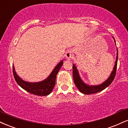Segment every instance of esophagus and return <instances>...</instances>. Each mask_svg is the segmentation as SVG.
<instances>
[{
  "label": "esophagus",
  "instance_id": "esophagus-1",
  "mask_svg": "<svg viewBox=\"0 0 128 128\" xmlns=\"http://www.w3.org/2000/svg\"><path fill=\"white\" fill-rule=\"evenodd\" d=\"M65 57L68 60H71L72 58H74V54L72 51H68V52H66L65 54Z\"/></svg>",
  "mask_w": 128,
  "mask_h": 128
}]
</instances>
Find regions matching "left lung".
I'll return each instance as SVG.
<instances>
[{"label":"left lung","mask_w":128,"mask_h":128,"mask_svg":"<svg viewBox=\"0 0 128 128\" xmlns=\"http://www.w3.org/2000/svg\"><path fill=\"white\" fill-rule=\"evenodd\" d=\"M116 42V41H115ZM118 51L117 52V57H116V60L115 62V65L114 67L113 70L112 71V74H111L110 77L102 84L99 86H88L86 85V84L84 83L81 80L80 77L78 70H76V66L74 64L72 66L73 69V78L74 81V83L76 84V86L78 89L81 92L82 94H96V93L100 92H101L105 88H107L108 86L111 84V83L112 82V81L114 79L116 74V70H117V64H118Z\"/></svg>","instance_id":"8db88e82"}]
</instances>
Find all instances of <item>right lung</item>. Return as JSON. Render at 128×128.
Segmentation results:
<instances>
[{"label": "right lung", "mask_w": 128, "mask_h": 128, "mask_svg": "<svg viewBox=\"0 0 128 128\" xmlns=\"http://www.w3.org/2000/svg\"><path fill=\"white\" fill-rule=\"evenodd\" d=\"M63 60L58 64L55 68L54 69L52 74L48 77L44 81L39 82H28L22 80L18 76H17L14 68H12L13 75L16 82L21 88L24 89L28 92L32 94H35L38 96H46L52 92L56 84V78L59 71L60 69L62 66Z\"/></svg>", "instance_id": "right-lung-1"}]
</instances>
